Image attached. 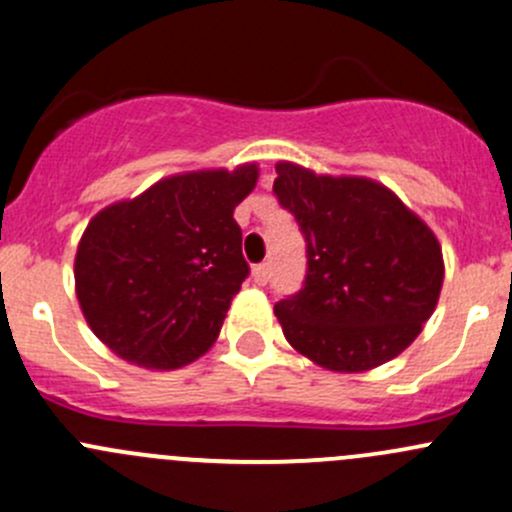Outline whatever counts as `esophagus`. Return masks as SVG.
I'll list each match as a JSON object with an SVG mask.
<instances>
[{
	"instance_id": "obj_1",
	"label": "esophagus",
	"mask_w": 512,
	"mask_h": 512,
	"mask_svg": "<svg viewBox=\"0 0 512 512\" xmlns=\"http://www.w3.org/2000/svg\"><path fill=\"white\" fill-rule=\"evenodd\" d=\"M252 277H255L257 285H267V282H270V277H272L270 262H262V265L252 267Z\"/></svg>"
}]
</instances>
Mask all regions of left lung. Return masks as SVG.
Returning a JSON list of instances; mask_svg holds the SVG:
<instances>
[{
  "mask_svg": "<svg viewBox=\"0 0 512 512\" xmlns=\"http://www.w3.org/2000/svg\"><path fill=\"white\" fill-rule=\"evenodd\" d=\"M272 193L307 242L302 289L275 304L287 342L344 374L404 352L443 285L441 245L428 225L366 178L277 163Z\"/></svg>",
  "mask_w": 512,
  "mask_h": 512,
  "instance_id": "obj_1",
  "label": "left lung"
}]
</instances>
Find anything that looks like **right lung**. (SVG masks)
Wrapping results in <instances>:
<instances>
[{
    "instance_id": "obj_1",
    "label": "right lung",
    "mask_w": 512,
    "mask_h": 512,
    "mask_svg": "<svg viewBox=\"0 0 512 512\" xmlns=\"http://www.w3.org/2000/svg\"><path fill=\"white\" fill-rule=\"evenodd\" d=\"M255 183V165L173 175L91 220L76 252V294L111 352L178 369L213 347L250 275L232 213Z\"/></svg>"
}]
</instances>
